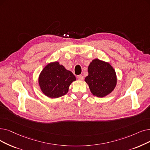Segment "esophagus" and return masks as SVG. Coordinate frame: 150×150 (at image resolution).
<instances>
[{
	"instance_id": "obj_1",
	"label": "esophagus",
	"mask_w": 150,
	"mask_h": 150,
	"mask_svg": "<svg viewBox=\"0 0 150 150\" xmlns=\"http://www.w3.org/2000/svg\"><path fill=\"white\" fill-rule=\"evenodd\" d=\"M77 79L79 80H83L84 79V77H83V75H78Z\"/></svg>"
}]
</instances>
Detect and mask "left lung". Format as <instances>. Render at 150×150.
Instances as JSON below:
<instances>
[{"label": "left lung", "instance_id": "1", "mask_svg": "<svg viewBox=\"0 0 150 150\" xmlns=\"http://www.w3.org/2000/svg\"><path fill=\"white\" fill-rule=\"evenodd\" d=\"M88 75L84 81L91 93L98 97H104L115 89L117 84L116 74L109 62L94 59L89 65Z\"/></svg>", "mask_w": 150, "mask_h": 150}]
</instances>
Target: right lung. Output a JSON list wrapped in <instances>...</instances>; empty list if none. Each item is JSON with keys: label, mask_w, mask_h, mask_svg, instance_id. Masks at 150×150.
<instances>
[{"label": "right lung", "mask_w": 150, "mask_h": 150, "mask_svg": "<svg viewBox=\"0 0 150 150\" xmlns=\"http://www.w3.org/2000/svg\"><path fill=\"white\" fill-rule=\"evenodd\" d=\"M76 80L75 76L57 61L46 65L38 76V84L42 93L51 99L66 95L69 86Z\"/></svg>", "instance_id": "obj_1"}]
</instances>
